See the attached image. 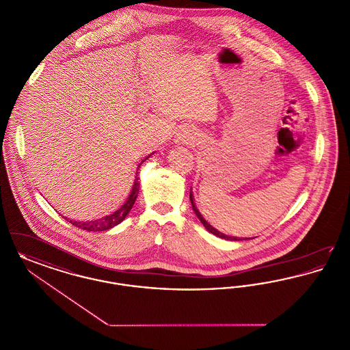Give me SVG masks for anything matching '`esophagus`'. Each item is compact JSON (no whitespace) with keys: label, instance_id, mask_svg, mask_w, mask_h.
<instances>
[{"label":"esophagus","instance_id":"esophagus-1","mask_svg":"<svg viewBox=\"0 0 350 350\" xmlns=\"http://www.w3.org/2000/svg\"><path fill=\"white\" fill-rule=\"evenodd\" d=\"M177 142H181V143H187L190 142V136L187 133H180L178 137H177Z\"/></svg>","mask_w":350,"mask_h":350}]
</instances>
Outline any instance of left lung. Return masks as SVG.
Wrapping results in <instances>:
<instances>
[{"label":"left lung","mask_w":350,"mask_h":350,"mask_svg":"<svg viewBox=\"0 0 350 350\" xmlns=\"http://www.w3.org/2000/svg\"><path fill=\"white\" fill-rule=\"evenodd\" d=\"M190 200H191V206H193V210H194V213H196V215L198 217V219L200 220V223L204 226V228L208 231V232L213 233V234H215L217 237H220V239H226V240H231V241H239V240H243V239H240V237H234V236H228V234H224V233L219 232L217 230H215L211 224H208L206 220H204V217L200 215V211L197 210V207H196V203H194V198H193V193L190 191Z\"/></svg>","instance_id":"8db88e82"}]
</instances>
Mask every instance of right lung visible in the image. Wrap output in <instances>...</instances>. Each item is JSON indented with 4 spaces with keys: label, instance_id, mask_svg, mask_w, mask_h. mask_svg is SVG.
I'll use <instances>...</instances> for the list:
<instances>
[{
    "label": "right lung",
    "instance_id": "add662e5",
    "mask_svg": "<svg viewBox=\"0 0 350 350\" xmlns=\"http://www.w3.org/2000/svg\"><path fill=\"white\" fill-rule=\"evenodd\" d=\"M150 154H152V153H150ZM150 156H147L144 160H147ZM144 160L139 164L137 169L144 163ZM139 185H140V181H139V173L136 172V177H135L133 189H131V193H130L129 198L120 206V208H118L117 211H114L113 214L100 217V219H97V220H90V221H77V220H69V221H70L73 226H76V227H79V228H81V230L92 231V232H102V231H107V230L116 227L119 223H122V221L126 219V217L129 215V213L131 211L133 203H135L136 197H137V194H139Z\"/></svg>",
    "mask_w": 350,
    "mask_h": 350
}]
</instances>
